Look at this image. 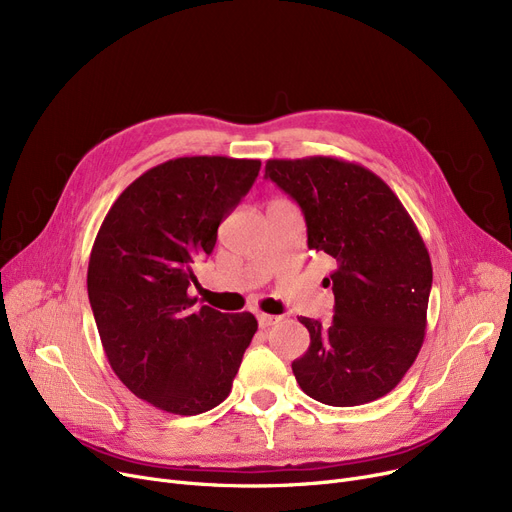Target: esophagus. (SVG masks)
Wrapping results in <instances>:
<instances>
[{
    "label": "esophagus",
    "mask_w": 512,
    "mask_h": 512,
    "mask_svg": "<svg viewBox=\"0 0 512 512\" xmlns=\"http://www.w3.org/2000/svg\"><path fill=\"white\" fill-rule=\"evenodd\" d=\"M257 319H259V328H272V326H276L278 321H280V317H276V315H267V313H259L257 315Z\"/></svg>",
    "instance_id": "34e87169"
}]
</instances>
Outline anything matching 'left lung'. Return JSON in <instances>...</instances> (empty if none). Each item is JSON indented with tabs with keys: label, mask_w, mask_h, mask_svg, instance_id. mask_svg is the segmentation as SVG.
<instances>
[{
	"label": "left lung",
	"mask_w": 512,
	"mask_h": 512,
	"mask_svg": "<svg viewBox=\"0 0 512 512\" xmlns=\"http://www.w3.org/2000/svg\"><path fill=\"white\" fill-rule=\"evenodd\" d=\"M265 178L299 203L307 245L336 259L330 326L299 317L307 353L292 363L303 392L330 407L386 396L405 378L425 338L432 261L392 188L336 157L267 159Z\"/></svg>",
	"instance_id": "1"
}]
</instances>
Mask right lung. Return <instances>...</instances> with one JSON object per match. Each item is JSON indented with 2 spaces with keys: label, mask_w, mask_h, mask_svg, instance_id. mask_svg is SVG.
Wrapping results in <instances>:
<instances>
[{
  "label": "right lung",
  "mask_w": 512,
  "mask_h": 512,
  "mask_svg": "<svg viewBox=\"0 0 512 512\" xmlns=\"http://www.w3.org/2000/svg\"><path fill=\"white\" fill-rule=\"evenodd\" d=\"M259 168L222 155L170 159L134 180L97 232L87 288L103 351L120 382L161 411L218 407L257 332L255 315L199 307L188 288Z\"/></svg>",
  "instance_id": "add662e5"
}]
</instances>
